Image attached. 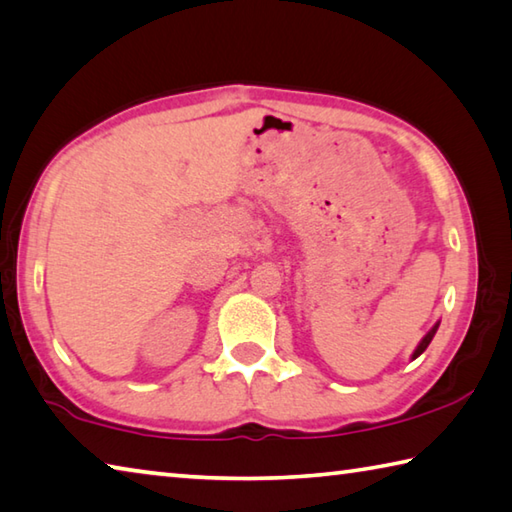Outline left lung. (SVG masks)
Returning a JSON list of instances; mask_svg holds the SVG:
<instances>
[{
    "instance_id": "1",
    "label": "left lung",
    "mask_w": 512,
    "mask_h": 512,
    "mask_svg": "<svg viewBox=\"0 0 512 512\" xmlns=\"http://www.w3.org/2000/svg\"><path fill=\"white\" fill-rule=\"evenodd\" d=\"M436 329H439V322H436L434 324V327L430 329V331H427V336L421 340V345H418L416 347V351H414V358H418V356H421V353L427 349V345H430V342H432V338H434V333H436Z\"/></svg>"
}]
</instances>
